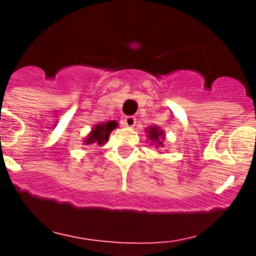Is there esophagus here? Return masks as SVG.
I'll use <instances>...</instances> for the list:
<instances>
[{"label": "esophagus", "mask_w": 256, "mask_h": 256, "mask_svg": "<svg viewBox=\"0 0 256 256\" xmlns=\"http://www.w3.org/2000/svg\"><path fill=\"white\" fill-rule=\"evenodd\" d=\"M136 124V118H134V116H128V118H124V125L126 126V128H134Z\"/></svg>", "instance_id": "34e87169"}]
</instances>
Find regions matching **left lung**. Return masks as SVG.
Wrapping results in <instances>:
<instances>
[{
	"mask_svg": "<svg viewBox=\"0 0 256 256\" xmlns=\"http://www.w3.org/2000/svg\"><path fill=\"white\" fill-rule=\"evenodd\" d=\"M146 132H147V138H148V140L151 141V144H156V147H164V131L162 130L160 126H156V125H152V126H148V128H146Z\"/></svg>",
	"mask_w": 256,
	"mask_h": 256,
	"instance_id": "left-lung-1",
	"label": "left lung"
}]
</instances>
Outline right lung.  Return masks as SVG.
<instances>
[{
    "label": "right lung",
    "instance_id": "add662e5",
    "mask_svg": "<svg viewBox=\"0 0 256 256\" xmlns=\"http://www.w3.org/2000/svg\"><path fill=\"white\" fill-rule=\"evenodd\" d=\"M118 124L115 120L108 121V122H100L96 124L94 128H92L86 138L82 140L85 144H99V146H104L109 140V136L112 130L118 128Z\"/></svg>",
    "mask_w": 256,
    "mask_h": 256
}]
</instances>
